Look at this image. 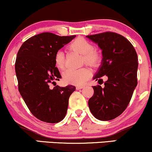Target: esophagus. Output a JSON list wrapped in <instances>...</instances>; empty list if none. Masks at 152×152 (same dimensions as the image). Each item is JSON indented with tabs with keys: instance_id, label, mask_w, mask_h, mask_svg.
Returning a JSON list of instances; mask_svg holds the SVG:
<instances>
[{
	"instance_id": "obj_1",
	"label": "esophagus",
	"mask_w": 152,
	"mask_h": 152,
	"mask_svg": "<svg viewBox=\"0 0 152 152\" xmlns=\"http://www.w3.org/2000/svg\"><path fill=\"white\" fill-rule=\"evenodd\" d=\"M83 88V86H77L76 87V90H80V89Z\"/></svg>"
}]
</instances>
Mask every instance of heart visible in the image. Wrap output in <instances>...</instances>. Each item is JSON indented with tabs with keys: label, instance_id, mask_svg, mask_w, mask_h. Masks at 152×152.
<instances>
[{
	"label": "heart",
	"instance_id": "heart-1",
	"mask_svg": "<svg viewBox=\"0 0 152 152\" xmlns=\"http://www.w3.org/2000/svg\"><path fill=\"white\" fill-rule=\"evenodd\" d=\"M68 49L72 52L82 55V61L91 67H96L99 65L101 55L98 50L94 49L92 43L83 37H78L69 44ZM55 66L58 70H63L65 66L64 54L61 51H57L54 56ZM91 76V71L87 68H82L78 70L67 69L62 74L65 83L72 85L80 86L85 83Z\"/></svg>",
	"mask_w": 152,
	"mask_h": 152
}]
</instances>
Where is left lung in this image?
<instances>
[{"label": "left lung", "mask_w": 152, "mask_h": 152, "mask_svg": "<svg viewBox=\"0 0 152 152\" xmlns=\"http://www.w3.org/2000/svg\"><path fill=\"white\" fill-rule=\"evenodd\" d=\"M86 37L98 44L103 54L101 66L94 79L101 84L102 76L107 78L104 88L93 86L94 94L88 100L89 109L98 120H113L127 108L137 85V54L130 42L115 32H105Z\"/></svg>", "instance_id": "obj_1"}]
</instances>
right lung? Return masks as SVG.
I'll use <instances>...</instances> for the list:
<instances>
[{
    "label": "right lung",
    "mask_w": 152,
    "mask_h": 152,
    "mask_svg": "<svg viewBox=\"0 0 152 152\" xmlns=\"http://www.w3.org/2000/svg\"><path fill=\"white\" fill-rule=\"evenodd\" d=\"M76 35L58 36L43 32L29 38L20 48L15 61L18 90L34 117L48 123H57L65 118L74 86L50 88L61 78L55 67L54 56Z\"/></svg>",
    "instance_id": "right-lung-1"
}]
</instances>
